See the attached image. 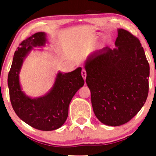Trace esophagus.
Returning <instances> with one entry per match:
<instances>
[{
    "label": "esophagus",
    "instance_id": "obj_1",
    "mask_svg": "<svg viewBox=\"0 0 156 156\" xmlns=\"http://www.w3.org/2000/svg\"><path fill=\"white\" fill-rule=\"evenodd\" d=\"M82 77L84 78V80H85V79H86V77H87V72H86V70L84 69H83L82 70Z\"/></svg>",
    "mask_w": 156,
    "mask_h": 156
}]
</instances>
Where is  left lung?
<instances>
[{"label":"left lung","instance_id":"obj_1","mask_svg":"<svg viewBox=\"0 0 156 156\" xmlns=\"http://www.w3.org/2000/svg\"><path fill=\"white\" fill-rule=\"evenodd\" d=\"M116 48L95 51L85 62L86 82L93 111L102 123L118 126L129 122L148 94L150 67L139 40L118 29Z\"/></svg>","mask_w":156,"mask_h":156}]
</instances>
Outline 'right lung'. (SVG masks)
Segmentation results:
<instances>
[{
  "mask_svg": "<svg viewBox=\"0 0 156 156\" xmlns=\"http://www.w3.org/2000/svg\"><path fill=\"white\" fill-rule=\"evenodd\" d=\"M46 34L35 33L20 44L15 52L8 76L10 99L12 108L21 120L41 131H53L60 128L67 120L70 101L80 87L84 86L82 68L68 73L59 72L55 84L43 97H27L21 89L19 73L23 60L33 47L44 46Z\"/></svg>",
  "mask_w": 156,
  "mask_h": 156,
  "instance_id": "add662e5",
  "label": "right lung"
}]
</instances>
